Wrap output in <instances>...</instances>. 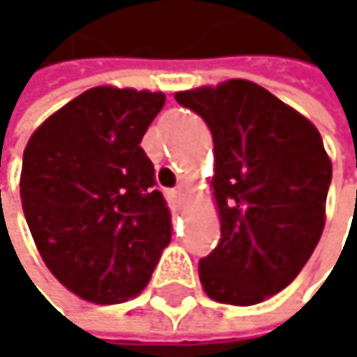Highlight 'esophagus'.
I'll return each instance as SVG.
<instances>
[{
    "instance_id": "obj_1",
    "label": "esophagus",
    "mask_w": 357,
    "mask_h": 357,
    "mask_svg": "<svg viewBox=\"0 0 357 357\" xmlns=\"http://www.w3.org/2000/svg\"><path fill=\"white\" fill-rule=\"evenodd\" d=\"M183 196H185V194H183V190H181V188H178V190H174V192H172V200H174V204H176V206H181V204H183Z\"/></svg>"
}]
</instances>
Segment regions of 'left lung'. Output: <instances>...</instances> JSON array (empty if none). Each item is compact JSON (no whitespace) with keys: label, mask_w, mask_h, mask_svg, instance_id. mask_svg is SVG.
Listing matches in <instances>:
<instances>
[{"label":"left lung","mask_w":357,"mask_h":357,"mask_svg":"<svg viewBox=\"0 0 357 357\" xmlns=\"http://www.w3.org/2000/svg\"><path fill=\"white\" fill-rule=\"evenodd\" d=\"M215 144L217 248L198 262L204 294L252 306L287 287L317 248L333 176L321 132L256 82L231 78L176 93Z\"/></svg>","instance_id":"8db88e82"}]
</instances>
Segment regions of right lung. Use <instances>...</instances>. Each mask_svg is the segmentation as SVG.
Listing matches in <instances>:
<instances>
[{
  "mask_svg": "<svg viewBox=\"0 0 357 357\" xmlns=\"http://www.w3.org/2000/svg\"><path fill=\"white\" fill-rule=\"evenodd\" d=\"M165 105L153 91L95 86L29 138L22 211L53 277L93 304H121L149 283L172 242V215L140 142Z\"/></svg>",
  "mask_w": 357,
  "mask_h": 357,
  "instance_id": "obj_1",
  "label": "right lung"
}]
</instances>
